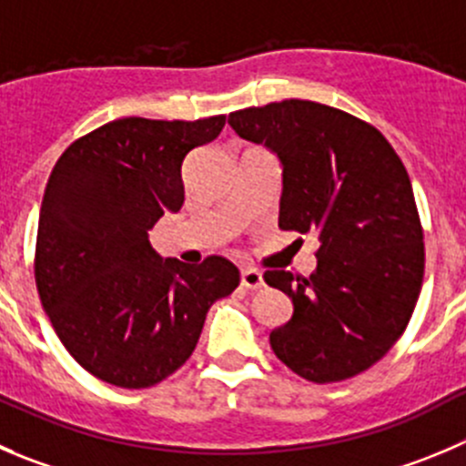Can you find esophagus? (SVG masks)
<instances>
[{"label": "esophagus", "mask_w": 466, "mask_h": 466, "mask_svg": "<svg viewBox=\"0 0 466 466\" xmlns=\"http://www.w3.org/2000/svg\"><path fill=\"white\" fill-rule=\"evenodd\" d=\"M240 281H242V286L249 288V290H256V288L263 286V274L254 268H245L240 274Z\"/></svg>", "instance_id": "34e87169"}]
</instances>
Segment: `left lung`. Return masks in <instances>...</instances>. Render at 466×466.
I'll list each match as a JSON object with an SVG mask.
<instances>
[{
    "label": "left lung",
    "instance_id": "8db88e82",
    "mask_svg": "<svg viewBox=\"0 0 466 466\" xmlns=\"http://www.w3.org/2000/svg\"><path fill=\"white\" fill-rule=\"evenodd\" d=\"M238 137L281 164L279 228L316 233L309 277L268 269L292 316L274 354L309 382H340L378 363L410 322L423 283V230L410 176L369 123L311 100L233 112Z\"/></svg>",
    "mask_w": 466,
    "mask_h": 466
}]
</instances>
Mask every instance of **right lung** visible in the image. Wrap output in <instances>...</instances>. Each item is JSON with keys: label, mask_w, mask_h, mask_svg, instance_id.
Masks as SVG:
<instances>
[{"label": "right lung", "mask_w": 466, "mask_h": 466, "mask_svg": "<svg viewBox=\"0 0 466 466\" xmlns=\"http://www.w3.org/2000/svg\"><path fill=\"white\" fill-rule=\"evenodd\" d=\"M224 123L118 118L68 146L52 169L38 217V295L66 350L103 382L146 389L176 373L208 309L240 283L221 256L185 265L148 242L155 221L183 208V159Z\"/></svg>", "instance_id": "1"}]
</instances>
